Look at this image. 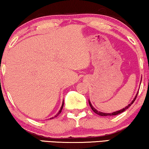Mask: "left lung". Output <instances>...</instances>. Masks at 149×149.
Listing matches in <instances>:
<instances>
[{
	"instance_id": "8db88e82",
	"label": "left lung",
	"mask_w": 149,
	"mask_h": 149,
	"mask_svg": "<svg viewBox=\"0 0 149 149\" xmlns=\"http://www.w3.org/2000/svg\"><path fill=\"white\" fill-rule=\"evenodd\" d=\"M138 93H137V94H136L135 97H134V99L133 100H132V102L131 103L128 104V106H127V107H125V108H124V109H123L119 110V111H116V112H113V113H102V112H100V111H97V110L95 109H94L93 106L91 105V102H90V101H89V100L88 101H89V106H90V107L91 108V109H92V111H93V112H94L95 113H96L97 115H100V116H113V115H119V114L123 113V111H125V110H127V109H128V108H129V107H130V106H131V105L132 104H133V103L134 102V101H135V100L136 99V97H137V95H138Z\"/></svg>"
}]
</instances>
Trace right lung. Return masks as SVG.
<instances>
[{
  "label": "right lung",
  "mask_w": 149,
  "mask_h": 149,
  "mask_svg": "<svg viewBox=\"0 0 149 149\" xmlns=\"http://www.w3.org/2000/svg\"><path fill=\"white\" fill-rule=\"evenodd\" d=\"M63 106H64V102H63L62 105V107H61V109H60V111H59V112L58 113V114H57V115H56V116H54V117H52V118H51V119H54V118H55V117H57L59 115H60V114L61 113V112H62V109H63Z\"/></svg>",
  "instance_id": "1"
}]
</instances>
